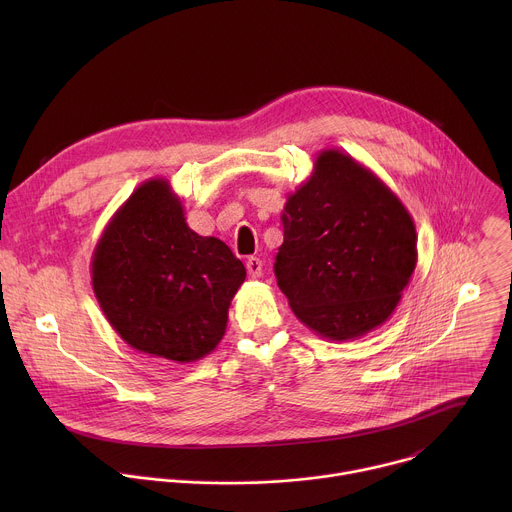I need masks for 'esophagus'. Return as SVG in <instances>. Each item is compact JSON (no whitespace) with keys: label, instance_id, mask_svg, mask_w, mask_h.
I'll return each instance as SVG.
<instances>
[{"label":"esophagus","instance_id":"1","mask_svg":"<svg viewBox=\"0 0 512 512\" xmlns=\"http://www.w3.org/2000/svg\"><path fill=\"white\" fill-rule=\"evenodd\" d=\"M245 265H247V273H249L251 277H259V275H261L263 263H261V259H259V257H249Z\"/></svg>","mask_w":512,"mask_h":512}]
</instances>
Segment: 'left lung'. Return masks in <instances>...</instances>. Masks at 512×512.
<instances>
[{
	"mask_svg": "<svg viewBox=\"0 0 512 512\" xmlns=\"http://www.w3.org/2000/svg\"><path fill=\"white\" fill-rule=\"evenodd\" d=\"M277 285L318 336L354 340L395 312L417 265L409 210L369 168L340 150L318 154L287 196Z\"/></svg>",
	"mask_w": 512,
	"mask_h": 512,
	"instance_id": "left-lung-1",
	"label": "left lung"
}]
</instances>
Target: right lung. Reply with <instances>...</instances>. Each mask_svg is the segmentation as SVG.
Masks as SVG:
<instances>
[{
    "label": "right lung",
    "instance_id": "add662e5",
    "mask_svg": "<svg viewBox=\"0 0 512 512\" xmlns=\"http://www.w3.org/2000/svg\"><path fill=\"white\" fill-rule=\"evenodd\" d=\"M95 298L135 350L194 362L223 340L245 265L216 237H200L166 178L133 190L91 261Z\"/></svg>",
    "mask_w": 512,
    "mask_h": 512
}]
</instances>
